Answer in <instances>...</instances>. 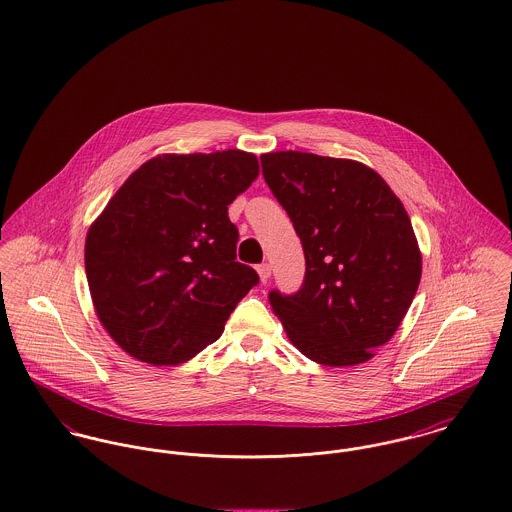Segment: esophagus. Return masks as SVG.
<instances>
[{
	"label": "esophagus",
	"mask_w": 512,
	"mask_h": 512,
	"mask_svg": "<svg viewBox=\"0 0 512 512\" xmlns=\"http://www.w3.org/2000/svg\"><path fill=\"white\" fill-rule=\"evenodd\" d=\"M256 272H258V276L262 281H268L270 276H272V266L270 264H260L258 268H256Z\"/></svg>",
	"instance_id": "1"
}]
</instances>
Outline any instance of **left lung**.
Returning a JSON list of instances; mask_svg holds the SVG:
<instances>
[{
    "label": "left lung",
    "instance_id": "8db88e82",
    "mask_svg": "<svg viewBox=\"0 0 512 512\" xmlns=\"http://www.w3.org/2000/svg\"><path fill=\"white\" fill-rule=\"evenodd\" d=\"M262 174L305 252L297 293L270 291L291 344L309 360L356 366L391 340L419 289L422 256L411 219L362 162L268 152Z\"/></svg>",
    "mask_w": 512,
    "mask_h": 512
}]
</instances>
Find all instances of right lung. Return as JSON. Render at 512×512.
I'll list each match as a JSON object with an SVG mask.
<instances>
[{"mask_svg": "<svg viewBox=\"0 0 512 512\" xmlns=\"http://www.w3.org/2000/svg\"><path fill=\"white\" fill-rule=\"evenodd\" d=\"M244 150L162 154L109 199L86 236L93 309L109 336L152 366L191 360L225 330L258 274L236 260L229 205L258 178Z\"/></svg>", "mask_w": 512, "mask_h": 512, "instance_id": "add662e5", "label": "right lung"}]
</instances>
